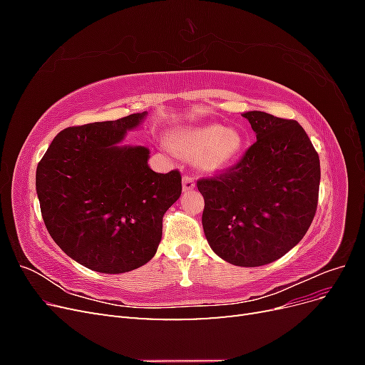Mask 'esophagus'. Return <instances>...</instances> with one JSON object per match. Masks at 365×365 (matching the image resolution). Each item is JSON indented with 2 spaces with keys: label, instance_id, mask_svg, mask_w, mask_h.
<instances>
[{
  "label": "esophagus",
  "instance_id": "esophagus-1",
  "mask_svg": "<svg viewBox=\"0 0 365 365\" xmlns=\"http://www.w3.org/2000/svg\"><path fill=\"white\" fill-rule=\"evenodd\" d=\"M195 189V180L189 175L182 176V190L184 192H190Z\"/></svg>",
  "mask_w": 365,
  "mask_h": 365
}]
</instances>
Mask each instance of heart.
Masks as SVG:
<instances>
[{"mask_svg": "<svg viewBox=\"0 0 365 365\" xmlns=\"http://www.w3.org/2000/svg\"><path fill=\"white\" fill-rule=\"evenodd\" d=\"M244 141L237 128L210 123L176 129L170 137V146L185 158L195 157L196 168L201 172L215 173L239 158Z\"/></svg>", "mask_w": 365, "mask_h": 365, "instance_id": "heart-1", "label": "heart"}]
</instances>
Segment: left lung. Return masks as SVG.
<instances>
[{"label": "left lung", "mask_w": 365, "mask_h": 365, "mask_svg": "<svg viewBox=\"0 0 365 365\" xmlns=\"http://www.w3.org/2000/svg\"><path fill=\"white\" fill-rule=\"evenodd\" d=\"M244 115L257 141L228 172L197 181L210 248L236 267H262L303 239L317 212L319 158L295 120Z\"/></svg>", "instance_id": "left-lung-1"}]
</instances>
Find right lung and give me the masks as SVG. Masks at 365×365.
<instances>
[{
  "label": "right lung",
  "instance_id": "obj_1",
  "mask_svg": "<svg viewBox=\"0 0 365 365\" xmlns=\"http://www.w3.org/2000/svg\"><path fill=\"white\" fill-rule=\"evenodd\" d=\"M148 113L61 130L36 169L42 219L59 248L97 272L121 274L158 250L181 175L153 172L149 149L121 145Z\"/></svg>",
  "mask_w": 365,
  "mask_h": 365
}]
</instances>
